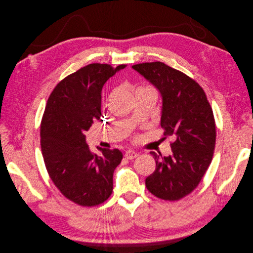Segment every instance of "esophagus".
I'll return each instance as SVG.
<instances>
[{"label":"esophagus","mask_w":253,"mask_h":253,"mask_svg":"<svg viewBox=\"0 0 253 253\" xmlns=\"http://www.w3.org/2000/svg\"><path fill=\"white\" fill-rule=\"evenodd\" d=\"M138 156V153L134 150H126L125 153V158L126 160H134Z\"/></svg>","instance_id":"1"}]
</instances>
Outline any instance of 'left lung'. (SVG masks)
<instances>
[{"label": "left lung", "mask_w": 253, "mask_h": 253, "mask_svg": "<svg viewBox=\"0 0 253 253\" xmlns=\"http://www.w3.org/2000/svg\"><path fill=\"white\" fill-rule=\"evenodd\" d=\"M131 68L160 90L164 139H174L169 156L150 152L156 167L146 187L156 198L178 201L199 185L211 164L216 140L212 108L200 84L182 72L162 62Z\"/></svg>", "instance_id": "left-lung-1"}]
</instances>
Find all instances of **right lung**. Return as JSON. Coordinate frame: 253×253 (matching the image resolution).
<instances>
[{
	"label": "right lung",
	"mask_w": 253,
	"mask_h": 253,
	"mask_svg": "<svg viewBox=\"0 0 253 253\" xmlns=\"http://www.w3.org/2000/svg\"><path fill=\"white\" fill-rule=\"evenodd\" d=\"M126 67L89 64L58 82L47 101L40 128L46 170L64 197L79 206H98L112 194L123 153L100 148L98 156L86 144L85 131L101 119L103 85Z\"/></svg>",
	"instance_id": "add662e5"
}]
</instances>
